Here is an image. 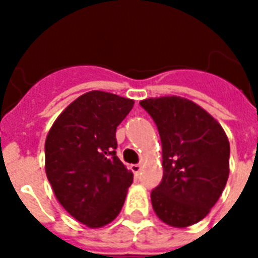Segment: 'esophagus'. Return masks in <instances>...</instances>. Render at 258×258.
<instances>
[{
	"mask_svg": "<svg viewBox=\"0 0 258 258\" xmlns=\"http://www.w3.org/2000/svg\"><path fill=\"white\" fill-rule=\"evenodd\" d=\"M131 170H133L134 175L137 176V178H139V175H141V171H142V166L141 165H133L131 166Z\"/></svg>",
	"mask_w": 258,
	"mask_h": 258,
	"instance_id": "esophagus-1",
	"label": "esophagus"
}]
</instances>
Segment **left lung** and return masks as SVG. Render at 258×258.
<instances>
[{
    "label": "left lung",
    "mask_w": 258,
    "mask_h": 258,
    "mask_svg": "<svg viewBox=\"0 0 258 258\" xmlns=\"http://www.w3.org/2000/svg\"><path fill=\"white\" fill-rule=\"evenodd\" d=\"M141 105L162 141L163 178L151 191L154 212L170 226L187 228L204 220L224 191L228 137L208 111L184 97H150Z\"/></svg>",
    "instance_id": "obj_1"
}]
</instances>
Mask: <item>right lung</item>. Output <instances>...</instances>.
I'll use <instances>...</instances> for the list:
<instances>
[{
  "instance_id": "1",
  "label": "right lung",
  "mask_w": 258,
  "mask_h": 258,
  "mask_svg": "<svg viewBox=\"0 0 258 258\" xmlns=\"http://www.w3.org/2000/svg\"><path fill=\"white\" fill-rule=\"evenodd\" d=\"M133 107V99L91 91L72 101L46 135V178L62 208L88 228L112 222L133 183L115 151L116 127Z\"/></svg>"
}]
</instances>
